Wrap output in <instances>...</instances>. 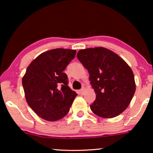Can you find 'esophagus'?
<instances>
[{"instance_id": "1", "label": "esophagus", "mask_w": 153, "mask_h": 153, "mask_svg": "<svg viewBox=\"0 0 153 153\" xmlns=\"http://www.w3.org/2000/svg\"><path fill=\"white\" fill-rule=\"evenodd\" d=\"M84 91H85V88H82L80 91H79V93L81 94V95H83V93H84Z\"/></svg>"}]
</instances>
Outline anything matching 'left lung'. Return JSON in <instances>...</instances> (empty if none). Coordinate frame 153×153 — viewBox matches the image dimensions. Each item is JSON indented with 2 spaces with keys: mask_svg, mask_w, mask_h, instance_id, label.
<instances>
[{
  "mask_svg": "<svg viewBox=\"0 0 153 153\" xmlns=\"http://www.w3.org/2000/svg\"><path fill=\"white\" fill-rule=\"evenodd\" d=\"M77 58L90 74L96 99L90 105L102 118H114L129 106L136 91L132 70L125 60L104 47L81 49Z\"/></svg>",
  "mask_w": 153,
  "mask_h": 153,
  "instance_id": "left-lung-1",
  "label": "left lung"
}]
</instances>
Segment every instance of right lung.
Returning a JSON list of instances; mask_svg holds the SVG:
<instances>
[{"instance_id": "add662e5", "label": "right lung", "mask_w": 153, "mask_h": 153, "mask_svg": "<svg viewBox=\"0 0 153 153\" xmlns=\"http://www.w3.org/2000/svg\"><path fill=\"white\" fill-rule=\"evenodd\" d=\"M76 50L55 49L37 56L27 68L22 79L29 106L40 118L55 121L65 116L77 94L68 86L65 69Z\"/></svg>"}]
</instances>
